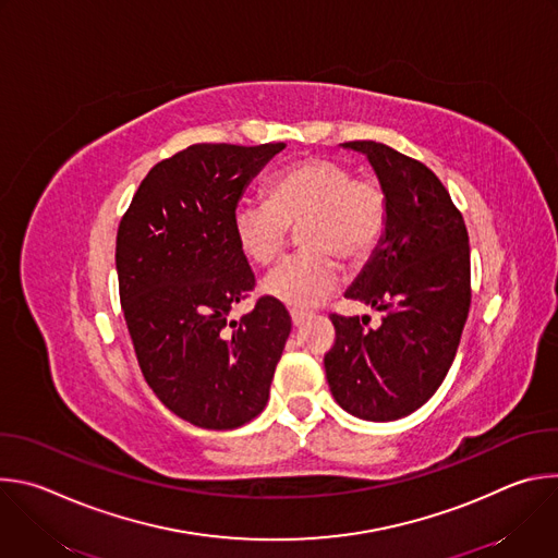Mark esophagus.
<instances>
[{
	"label": "esophagus",
	"mask_w": 558,
	"mask_h": 558,
	"mask_svg": "<svg viewBox=\"0 0 558 558\" xmlns=\"http://www.w3.org/2000/svg\"><path fill=\"white\" fill-rule=\"evenodd\" d=\"M308 315H311V313H306V311H291V323H293V327H300Z\"/></svg>",
	"instance_id": "esophagus-1"
}]
</instances>
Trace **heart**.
<instances>
[{
  "label": "heart",
  "instance_id": "b5f03b06",
  "mask_svg": "<svg viewBox=\"0 0 558 558\" xmlns=\"http://www.w3.org/2000/svg\"><path fill=\"white\" fill-rule=\"evenodd\" d=\"M388 220L384 187L333 156H311L280 172L267 185V201L243 198L231 211V233L241 254L271 265L287 245L289 227H298L302 254L284 260L265 282L263 293L291 308H311L340 282L342 256L368 258Z\"/></svg>",
  "mask_w": 558,
  "mask_h": 558
}]
</instances>
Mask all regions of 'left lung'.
Instances as JSON below:
<instances>
[{"instance_id": "8db88e82", "label": "left lung", "mask_w": 558, "mask_h": 558, "mask_svg": "<svg viewBox=\"0 0 558 558\" xmlns=\"http://www.w3.org/2000/svg\"><path fill=\"white\" fill-rule=\"evenodd\" d=\"M342 147L368 158L388 198L381 241L344 293L381 311V325L331 315L327 381L347 413L392 422L424 407L454 360L470 308L468 231L424 163L375 141Z\"/></svg>"}]
</instances>
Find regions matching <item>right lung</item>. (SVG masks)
Segmentation results:
<instances>
[{
	"mask_svg": "<svg viewBox=\"0 0 558 558\" xmlns=\"http://www.w3.org/2000/svg\"><path fill=\"white\" fill-rule=\"evenodd\" d=\"M282 149L190 145L149 170L119 225V295L141 373L158 400L198 428H238L265 409L291 331L271 298L241 323L229 320L256 284L231 211Z\"/></svg>",
	"mask_w": 558,
	"mask_h": 558,
	"instance_id": "1",
	"label": "right lung"
}]
</instances>
